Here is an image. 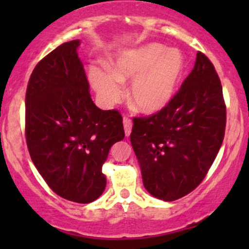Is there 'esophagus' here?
I'll return each instance as SVG.
<instances>
[{
  "mask_svg": "<svg viewBox=\"0 0 249 249\" xmlns=\"http://www.w3.org/2000/svg\"><path fill=\"white\" fill-rule=\"evenodd\" d=\"M123 123H124L125 135H126V136H130V134H131V129H132L131 120L127 119V118H124V119H123Z\"/></svg>",
  "mask_w": 249,
  "mask_h": 249,
  "instance_id": "1",
  "label": "esophagus"
}]
</instances>
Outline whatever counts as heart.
I'll return each mask as SVG.
<instances>
[{"label": "heart", "instance_id": "heart-1", "mask_svg": "<svg viewBox=\"0 0 249 249\" xmlns=\"http://www.w3.org/2000/svg\"><path fill=\"white\" fill-rule=\"evenodd\" d=\"M185 72V57L177 48L148 43L115 55L112 67L91 66L89 80L105 106L125 96L123 84L131 83L130 100L143 114H158L171 105Z\"/></svg>", "mask_w": 249, "mask_h": 249}]
</instances>
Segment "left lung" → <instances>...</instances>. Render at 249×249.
I'll use <instances>...</instances> for the list:
<instances>
[{
  "label": "left lung",
  "mask_w": 249,
  "mask_h": 249,
  "mask_svg": "<svg viewBox=\"0 0 249 249\" xmlns=\"http://www.w3.org/2000/svg\"><path fill=\"white\" fill-rule=\"evenodd\" d=\"M225 123L219 77L199 52L171 105L158 114L134 119L130 141L147 192L164 201L193 192L219 152Z\"/></svg>",
  "instance_id": "obj_1"
}]
</instances>
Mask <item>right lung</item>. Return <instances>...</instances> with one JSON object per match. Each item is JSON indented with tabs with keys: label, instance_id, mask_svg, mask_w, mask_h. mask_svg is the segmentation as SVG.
Wrapping results in <instances>:
<instances>
[{
	"label": "right lung",
	"instance_id": "add662e5",
	"mask_svg": "<svg viewBox=\"0 0 249 249\" xmlns=\"http://www.w3.org/2000/svg\"><path fill=\"white\" fill-rule=\"evenodd\" d=\"M79 39L59 46L37 64L25 100V130L30 157L59 196L89 203L106 188L102 165L110 147L124 139L118 110L92 102Z\"/></svg>",
	"mask_w": 249,
	"mask_h": 249
}]
</instances>
